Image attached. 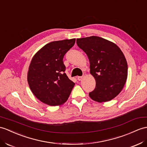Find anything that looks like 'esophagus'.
I'll return each instance as SVG.
<instances>
[{"label":"esophagus","instance_id":"esophagus-1","mask_svg":"<svg viewBox=\"0 0 147 147\" xmlns=\"http://www.w3.org/2000/svg\"><path fill=\"white\" fill-rule=\"evenodd\" d=\"M83 76H82V77H80V76H78V77H77V79H78V80H79V81H80V80H82V78H83Z\"/></svg>","mask_w":147,"mask_h":147}]
</instances>
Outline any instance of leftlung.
Here are the masks:
<instances>
[{
	"mask_svg": "<svg viewBox=\"0 0 147 147\" xmlns=\"http://www.w3.org/2000/svg\"><path fill=\"white\" fill-rule=\"evenodd\" d=\"M77 44L88 56L90 73L96 82L89 96L99 103L110 101L127 81L128 65L122 51L113 42L97 36L77 38Z\"/></svg>",
	"mask_w": 147,
	"mask_h": 147,
	"instance_id": "obj_1",
	"label": "left lung"
}]
</instances>
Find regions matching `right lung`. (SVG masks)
I'll return each instance as SVG.
<instances>
[{
    "instance_id": "right-lung-1",
    "label": "right lung",
    "mask_w": 147,
    "mask_h": 147,
    "mask_svg": "<svg viewBox=\"0 0 147 147\" xmlns=\"http://www.w3.org/2000/svg\"><path fill=\"white\" fill-rule=\"evenodd\" d=\"M76 38L53 41L44 45L32 57L27 82L33 94L51 106L63 104L75 85L65 73L63 58Z\"/></svg>"
}]
</instances>
